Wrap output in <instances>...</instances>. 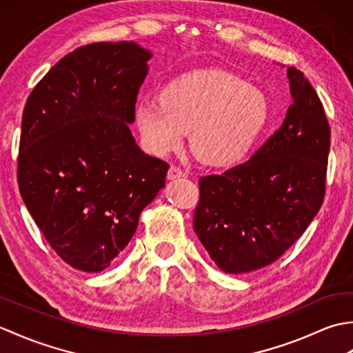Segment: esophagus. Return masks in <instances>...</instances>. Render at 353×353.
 <instances>
[{"label": "esophagus", "instance_id": "obj_1", "mask_svg": "<svg viewBox=\"0 0 353 353\" xmlns=\"http://www.w3.org/2000/svg\"><path fill=\"white\" fill-rule=\"evenodd\" d=\"M185 176V172L179 168V167H174V165H171L168 172H167V179L168 181H176V179H181Z\"/></svg>", "mask_w": 353, "mask_h": 353}]
</instances>
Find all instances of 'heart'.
<instances>
[{
    "instance_id": "b5f03b06",
    "label": "heart",
    "mask_w": 353,
    "mask_h": 353,
    "mask_svg": "<svg viewBox=\"0 0 353 353\" xmlns=\"http://www.w3.org/2000/svg\"><path fill=\"white\" fill-rule=\"evenodd\" d=\"M157 106H139L137 123L152 152L167 156L190 148L212 168H229L250 152L268 119L264 94L224 70H196L167 81Z\"/></svg>"
}]
</instances>
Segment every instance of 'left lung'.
<instances>
[{
	"mask_svg": "<svg viewBox=\"0 0 353 353\" xmlns=\"http://www.w3.org/2000/svg\"><path fill=\"white\" fill-rule=\"evenodd\" d=\"M287 76L292 104L281 129L245 163L199 181L194 232L224 273L279 259L323 203L331 129L303 72Z\"/></svg>",
	"mask_w": 353,
	"mask_h": 353,
	"instance_id": "8db88e82",
	"label": "left lung"
}]
</instances>
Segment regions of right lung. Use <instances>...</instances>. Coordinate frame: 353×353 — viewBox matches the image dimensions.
Returning a JSON list of instances; mask_svg holds the SVG:
<instances>
[{"label":"right lung","mask_w":353,"mask_h":353,"mask_svg":"<svg viewBox=\"0 0 353 353\" xmlns=\"http://www.w3.org/2000/svg\"><path fill=\"white\" fill-rule=\"evenodd\" d=\"M152 52L134 42L74 50L30 94L21 124V197L51 249L88 273L108 268L170 165L145 154L129 124Z\"/></svg>","instance_id":"add662e5"}]
</instances>
